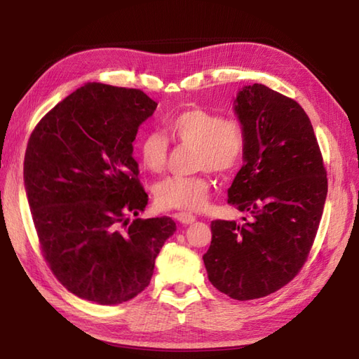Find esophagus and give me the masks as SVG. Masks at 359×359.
I'll return each mask as SVG.
<instances>
[{"label": "esophagus", "mask_w": 359, "mask_h": 359, "mask_svg": "<svg viewBox=\"0 0 359 359\" xmlns=\"http://www.w3.org/2000/svg\"><path fill=\"white\" fill-rule=\"evenodd\" d=\"M177 219H179V222H180V224L189 225V224H193V222H194V220H196V216H194V215H191V212L180 211L179 215H177Z\"/></svg>", "instance_id": "1"}]
</instances>
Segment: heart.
Segmentation results:
<instances>
[{
	"instance_id": "1",
	"label": "heart",
	"mask_w": 359,
	"mask_h": 359,
	"mask_svg": "<svg viewBox=\"0 0 359 359\" xmlns=\"http://www.w3.org/2000/svg\"><path fill=\"white\" fill-rule=\"evenodd\" d=\"M165 133L149 131L139 144L140 160L148 171L166 170L170 140L177 147L193 148V170L199 174L170 177L156 189V199L165 208L199 211L207 207L211 180L208 171L230 174L243 163L248 149V129L236 116L189 106L179 111L165 125Z\"/></svg>"
}]
</instances>
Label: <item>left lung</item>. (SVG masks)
<instances>
[{"instance_id": "1", "label": "left lung", "mask_w": 359, "mask_h": 359, "mask_svg": "<svg viewBox=\"0 0 359 359\" xmlns=\"http://www.w3.org/2000/svg\"><path fill=\"white\" fill-rule=\"evenodd\" d=\"M234 103L248 149L228 202L251 219L212 220L203 262L219 292L248 301L278 292L306 264L323 217L327 171L311 121L293 98L255 83Z\"/></svg>"}]
</instances>
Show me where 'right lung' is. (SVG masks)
I'll list each match as a JSON object with an SVG mask.
<instances>
[{
  "mask_svg": "<svg viewBox=\"0 0 359 359\" xmlns=\"http://www.w3.org/2000/svg\"><path fill=\"white\" fill-rule=\"evenodd\" d=\"M156 108L140 89L88 83L29 137L25 187L40 250L81 299L114 306L142 293L175 231L171 217L129 222L148 203L133 142Z\"/></svg>",
  "mask_w": 359,
  "mask_h": 359,
  "instance_id": "right-lung-1",
  "label": "right lung"
}]
</instances>
